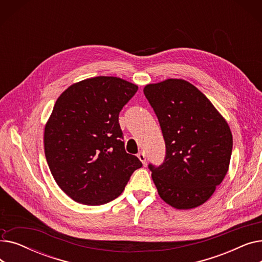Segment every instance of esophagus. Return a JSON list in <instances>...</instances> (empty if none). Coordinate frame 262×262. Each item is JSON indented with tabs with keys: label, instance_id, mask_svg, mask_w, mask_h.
Returning <instances> with one entry per match:
<instances>
[{
	"label": "esophagus",
	"instance_id": "34e87169",
	"mask_svg": "<svg viewBox=\"0 0 262 262\" xmlns=\"http://www.w3.org/2000/svg\"><path fill=\"white\" fill-rule=\"evenodd\" d=\"M137 156H138L139 160L142 162L143 166H145V164H146V157H145L144 153H143V152H140V153H139L138 155H137Z\"/></svg>",
	"mask_w": 262,
	"mask_h": 262
}]
</instances>
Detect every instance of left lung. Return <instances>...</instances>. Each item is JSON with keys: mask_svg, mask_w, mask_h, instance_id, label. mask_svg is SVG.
<instances>
[{"mask_svg": "<svg viewBox=\"0 0 262 262\" xmlns=\"http://www.w3.org/2000/svg\"><path fill=\"white\" fill-rule=\"evenodd\" d=\"M158 118L166 158L148 164L159 196L176 209L208 201L229 168L232 135L226 120L189 81L169 78L143 89Z\"/></svg>", "mask_w": 262, "mask_h": 262, "instance_id": "obj_1", "label": "left lung"}]
</instances>
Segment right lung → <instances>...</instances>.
Masks as SVG:
<instances>
[{
  "mask_svg": "<svg viewBox=\"0 0 262 262\" xmlns=\"http://www.w3.org/2000/svg\"><path fill=\"white\" fill-rule=\"evenodd\" d=\"M138 86L114 76L66 89L45 127V154L59 188L73 201L99 206L117 199L142 162L124 147L119 114Z\"/></svg>",
  "mask_w": 262,
  "mask_h": 262,
  "instance_id": "obj_1",
  "label": "right lung"
}]
</instances>
